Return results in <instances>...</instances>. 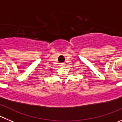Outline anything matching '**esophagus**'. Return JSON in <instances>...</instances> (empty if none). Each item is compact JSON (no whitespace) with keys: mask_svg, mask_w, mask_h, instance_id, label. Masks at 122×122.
<instances>
[{"mask_svg":"<svg viewBox=\"0 0 122 122\" xmlns=\"http://www.w3.org/2000/svg\"><path fill=\"white\" fill-rule=\"evenodd\" d=\"M61 65H62V66H63V65H62V64H61Z\"/></svg>","mask_w":122,"mask_h":122,"instance_id":"34e87169","label":"esophagus"}]
</instances>
